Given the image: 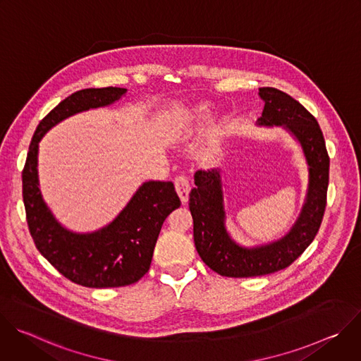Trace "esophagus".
Listing matches in <instances>:
<instances>
[{"instance_id":"1","label":"esophagus","mask_w":361,"mask_h":361,"mask_svg":"<svg viewBox=\"0 0 361 361\" xmlns=\"http://www.w3.org/2000/svg\"><path fill=\"white\" fill-rule=\"evenodd\" d=\"M176 190H177V194H178L180 200L183 202H187L188 194H190V181H188L187 176L178 174L176 177Z\"/></svg>"}]
</instances>
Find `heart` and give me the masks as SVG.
Listing matches in <instances>:
<instances>
[{
  "label": "heart",
  "mask_w": 361,
  "mask_h": 361,
  "mask_svg": "<svg viewBox=\"0 0 361 361\" xmlns=\"http://www.w3.org/2000/svg\"><path fill=\"white\" fill-rule=\"evenodd\" d=\"M209 117V111L205 110V109H202V110H200V114H198V118H207Z\"/></svg>",
  "instance_id": "1"
}]
</instances>
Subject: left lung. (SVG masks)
Instances as JSON below:
<instances>
[{
	"label": "left lung",
	"mask_w": 361,
	"mask_h": 361,
	"mask_svg": "<svg viewBox=\"0 0 361 361\" xmlns=\"http://www.w3.org/2000/svg\"><path fill=\"white\" fill-rule=\"evenodd\" d=\"M264 99L260 126H283L301 144L308 164V191L301 214L290 233L269 245L245 248L235 244L224 227L221 176L219 170H198L190 191L194 243L201 260L224 277H257L280 271L312 244L323 221L330 159L317 120L297 99L273 88H259Z\"/></svg>",
	"instance_id": "obj_1"
}]
</instances>
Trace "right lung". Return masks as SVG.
I'll return each mask as SVG.
<instances>
[{
	"label": "right lung",
	"mask_w": 361,
	"mask_h": 361,
	"mask_svg": "<svg viewBox=\"0 0 361 361\" xmlns=\"http://www.w3.org/2000/svg\"><path fill=\"white\" fill-rule=\"evenodd\" d=\"M126 91L118 87L85 88L63 99L39 121L23 170L25 216L35 247L66 279L91 288L137 283L149 269L164 220L181 201L171 181H148L111 224L91 234L71 233L57 223L42 201L37 174L38 142L64 118L109 106Z\"/></svg>",
	"instance_id": "obj_1"
}]
</instances>
